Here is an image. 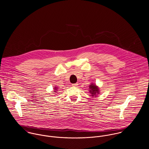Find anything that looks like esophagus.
<instances>
[{
  "label": "esophagus",
  "mask_w": 149,
  "mask_h": 149,
  "mask_svg": "<svg viewBox=\"0 0 149 149\" xmlns=\"http://www.w3.org/2000/svg\"><path fill=\"white\" fill-rule=\"evenodd\" d=\"M77 85H78V84H77V83H76V84H72V86H76Z\"/></svg>",
  "instance_id": "1"
}]
</instances>
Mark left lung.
Returning <instances> with one entry per match:
<instances>
[{
	"instance_id": "8db88e82",
	"label": "left lung",
	"mask_w": 149,
	"mask_h": 149,
	"mask_svg": "<svg viewBox=\"0 0 149 149\" xmlns=\"http://www.w3.org/2000/svg\"><path fill=\"white\" fill-rule=\"evenodd\" d=\"M89 89H90L89 92L91 93H92V96H93L94 95H96V94H98L99 93V89L95 85L91 84L89 86Z\"/></svg>"
}]
</instances>
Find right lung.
<instances>
[{"instance_id":"obj_1","label":"right lung","mask_w":149,"mask_h":149,"mask_svg":"<svg viewBox=\"0 0 149 149\" xmlns=\"http://www.w3.org/2000/svg\"><path fill=\"white\" fill-rule=\"evenodd\" d=\"M56 88H55V90H56Z\"/></svg>"}]
</instances>
